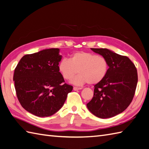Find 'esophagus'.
Returning <instances> with one entry per match:
<instances>
[{
    "label": "esophagus",
    "instance_id": "1",
    "mask_svg": "<svg viewBox=\"0 0 149 149\" xmlns=\"http://www.w3.org/2000/svg\"><path fill=\"white\" fill-rule=\"evenodd\" d=\"M81 88H78V87H73V90H74V91H77V90H81Z\"/></svg>",
    "mask_w": 149,
    "mask_h": 149
}]
</instances>
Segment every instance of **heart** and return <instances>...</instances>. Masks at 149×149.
Segmentation results:
<instances>
[{"mask_svg": "<svg viewBox=\"0 0 149 149\" xmlns=\"http://www.w3.org/2000/svg\"><path fill=\"white\" fill-rule=\"evenodd\" d=\"M59 72L66 80H70L78 74L71 83L75 85H82L89 83L94 85L102 81L109 70L107 59L97 54L79 52L72 54L70 59H63L59 64Z\"/></svg>", "mask_w": 149, "mask_h": 149, "instance_id": "obj_1", "label": "heart"}]
</instances>
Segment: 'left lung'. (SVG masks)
<instances>
[{"label": "left lung", "instance_id": "1", "mask_svg": "<svg viewBox=\"0 0 149 149\" xmlns=\"http://www.w3.org/2000/svg\"><path fill=\"white\" fill-rule=\"evenodd\" d=\"M91 50L106 58L109 70L103 80L94 86L93 97L87 108L98 118L114 117L132 102L138 82L137 70L128 57L107 49Z\"/></svg>", "mask_w": 149, "mask_h": 149}]
</instances>
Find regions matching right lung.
<instances>
[{"instance_id": "add662e5", "label": "right lung", "mask_w": 149, "mask_h": 149, "mask_svg": "<svg viewBox=\"0 0 149 149\" xmlns=\"http://www.w3.org/2000/svg\"><path fill=\"white\" fill-rule=\"evenodd\" d=\"M59 49H49L24 56L14 70L17 99L25 110L38 117L55 114L63 107L72 86L59 71Z\"/></svg>"}]
</instances>
